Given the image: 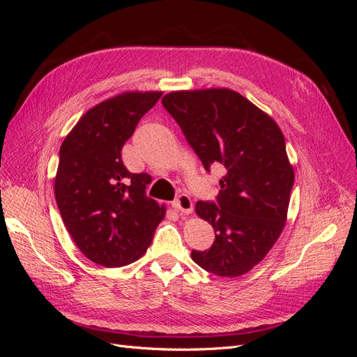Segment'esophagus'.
I'll return each mask as SVG.
<instances>
[{
	"label": "esophagus",
	"instance_id": "1",
	"mask_svg": "<svg viewBox=\"0 0 357 357\" xmlns=\"http://www.w3.org/2000/svg\"><path fill=\"white\" fill-rule=\"evenodd\" d=\"M172 207L183 214H190L193 211L192 199L188 195H185V193H181V195H178L174 201H172Z\"/></svg>",
	"mask_w": 357,
	"mask_h": 357
}]
</instances>
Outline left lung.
Instances as JSON below:
<instances>
[{"label":"left lung","mask_w":357,"mask_h":357,"mask_svg":"<svg viewBox=\"0 0 357 357\" xmlns=\"http://www.w3.org/2000/svg\"><path fill=\"white\" fill-rule=\"evenodd\" d=\"M162 105L180 125L204 168L223 165L218 202L195 211L214 229L208 250L193 262L220 277H240L257 265L282 234L295 172L282 129L238 92L226 88L176 91Z\"/></svg>","instance_id":"obj_1"}]
</instances>
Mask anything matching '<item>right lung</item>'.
I'll use <instances>...</instances> for the list:
<instances>
[{"instance_id":"right-lung-1","label":"right lung","mask_w":357,"mask_h":357,"mask_svg":"<svg viewBox=\"0 0 357 357\" xmlns=\"http://www.w3.org/2000/svg\"><path fill=\"white\" fill-rule=\"evenodd\" d=\"M162 92H123L86 112L63 139L55 198L63 225L89 261L117 268L152 244L165 205L146 195L147 174H132L122 147Z\"/></svg>"}]
</instances>
